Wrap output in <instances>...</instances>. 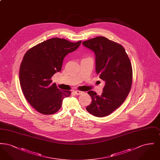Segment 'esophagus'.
<instances>
[{"mask_svg":"<svg viewBox=\"0 0 160 160\" xmlns=\"http://www.w3.org/2000/svg\"><path fill=\"white\" fill-rule=\"evenodd\" d=\"M74 92L77 95H80L83 93V92L80 91H74Z\"/></svg>","mask_w":160,"mask_h":160,"instance_id":"esophagus-1","label":"esophagus"}]
</instances>
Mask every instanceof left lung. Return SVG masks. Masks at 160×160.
<instances>
[{
    "mask_svg": "<svg viewBox=\"0 0 160 160\" xmlns=\"http://www.w3.org/2000/svg\"><path fill=\"white\" fill-rule=\"evenodd\" d=\"M83 46L95 54L96 72L105 82L101 96L89 91L92 102L86 110L97 117L107 116L121 106L129 94L132 69L123 47L104 37L85 41Z\"/></svg>",
    "mask_w": 160,
    "mask_h": 160,
    "instance_id": "obj_1",
    "label": "left lung"
}]
</instances>
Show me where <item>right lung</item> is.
Here are the masks:
<instances>
[{
	"instance_id": "right-lung-1",
	"label": "right lung",
	"mask_w": 160,
	"mask_h": 160,
	"mask_svg": "<svg viewBox=\"0 0 160 160\" xmlns=\"http://www.w3.org/2000/svg\"><path fill=\"white\" fill-rule=\"evenodd\" d=\"M81 42L51 38L33 46L24 54L20 68V83L26 99L39 113H56L63 99L71 95L69 91L58 89L51 78L61 71L65 56L75 51Z\"/></svg>"
}]
</instances>
